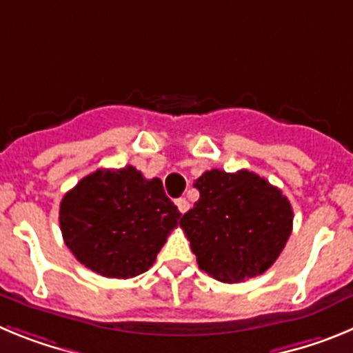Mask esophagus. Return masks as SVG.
<instances>
[{"mask_svg": "<svg viewBox=\"0 0 353 353\" xmlns=\"http://www.w3.org/2000/svg\"><path fill=\"white\" fill-rule=\"evenodd\" d=\"M174 203H176V207H179V210L182 212V214H185V212L189 210V201H187L185 198H179Z\"/></svg>", "mask_w": 353, "mask_h": 353, "instance_id": "34e87169", "label": "esophagus"}]
</instances>
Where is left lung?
Wrapping results in <instances>:
<instances>
[{"label": "left lung", "mask_w": 353, "mask_h": 353, "mask_svg": "<svg viewBox=\"0 0 353 353\" xmlns=\"http://www.w3.org/2000/svg\"><path fill=\"white\" fill-rule=\"evenodd\" d=\"M194 187L199 199L183 214L180 226L199 269L223 283L263 274L292 235L288 198L248 170L205 171Z\"/></svg>", "instance_id": "obj_1"}]
</instances>
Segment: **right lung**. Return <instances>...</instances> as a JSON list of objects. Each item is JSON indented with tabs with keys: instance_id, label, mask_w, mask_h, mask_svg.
Segmentation results:
<instances>
[{
	"instance_id": "right-lung-1",
	"label": "right lung",
	"mask_w": 353,
	"mask_h": 353,
	"mask_svg": "<svg viewBox=\"0 0 353 353\" xmlns=\"http://www.w3.org/2000/svg\"><path fill=\"white\" fill-rule=\"evenodd\" d=\"M180 215L161 180L125 166L97 170L77 182L61 199L60 228L84 267L129 279L154 265Z\"/></svg>"
}]
</instances>
